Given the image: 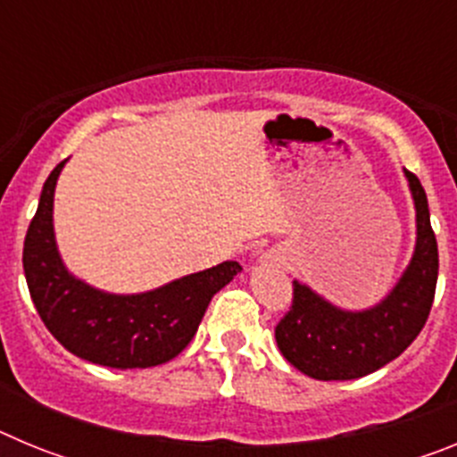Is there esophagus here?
Wrapping results in <instances>:
<instances>
[{"instance_id":"obj_1","label":"esophagus","mask_w":457,"mask_h":457,"mask_svg":"<svg viewBox=\"0 0 457 457\" xmlns=\"http://www.w3.org/2000/svg\"><path fill=\"white\" fill-rule=\"evenodd\" d=\"M261 263L270 265V268H284V265H286V256L281 252H277V249H272V252L263 253V258H261Z\"/></svg>"}]
</instances>
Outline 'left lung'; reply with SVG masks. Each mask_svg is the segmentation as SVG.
<instances>
[{
	"label": "left lung",
	"instance_id": "1",
	"mask_svg": "<svg viewBox=\"0 0 457 457\" xmlns=\"http://www.w3.org/2000/svg\"><path fill=\"white\" fill-rule=\"evenodd\" d=\"M417 210V242L405 272L369 309H341L306 284L293 281V306L274 329L286 359L313 379H357L401 357L419 337L437 286V240L426 189L405 171Z\"/></svg>",
	"mask_w": 457,
	"mask_h": 457
}]
</instances>
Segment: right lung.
Here are the masks:
<instances>
[{
	"instance_id": "obj_1",
	"label": "right lung",
	"mask_w": 457,
	"mask_h": 457,
	"mask_svg": "<svg viewBox=\"0 0 457 457\" xmlns=\"http://www.w3.org/2000/svg\"><path fill=\"white\" fill-rule=\"evenodd\" d=\"M47 176L24 237L22 265L40 320L68 353L109 369H151L179 357L192 341L217 290L240 272L237 261L180 277L146 293L116 295L78 278L54 237V187Z\"/></svg>"
}]
</instances>
